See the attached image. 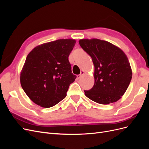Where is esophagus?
I'll return each mask as SVG.
<instances>
[{"instance_id":"obj_1","label":"esophagus","mask_w":149,"mask_h":149,"mask_svg":"<svg viewBox=\"0 0 149 149\" xmlns=\"http://www.w3.org/2000/svg\"><path fill=\"white\" fill-rule=\"evenodd\" d=\"M84 71H81V73L79 74H78V75H77V78H78V79H79L81 77V76L84 74Z\"/></svg>"}]
</instances>
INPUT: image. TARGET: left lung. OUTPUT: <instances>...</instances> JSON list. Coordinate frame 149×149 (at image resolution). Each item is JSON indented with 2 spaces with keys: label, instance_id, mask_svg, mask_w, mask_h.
I'll list each match as a JSON object with an SVG mask.
<instances>
[{
  "label": "left lung",
  "instance_id": "1",
  "mask_svg": "<svg viewBox=\"0 0 149 149\" xmlns=\"http://www.w3.org/2000/svg\"><path fill=\"white\" fill-rule=\"evenodd\" d=\"M79 43L91 57L94 66V84L84 91L86 96L101 104L118 101L132 79L127 56L121 49L104 40L81 39Z\"/></svg>",
  "mask_w": 149,
  "mask_h": 149
}]
</instances>
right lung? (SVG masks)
<instances>
[{
    "mask_svg": "<svg viewBox=\"0 0 149 149\" xmlns=\"http://www.w3.org/2000/svg\"><path fill=\"white\" fill-rule=\"evenodd\" d=\"M76 41L60 39L34 48L20 73L24 91L36 104L48 108L66 96L76 76L71 73L68 56Z\"/></svg>",
    "mask_w": 149,
    "mask_h": 149,
    "instance_id": "obj_1",
    "label": "right lung"
}]
</instances>
